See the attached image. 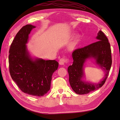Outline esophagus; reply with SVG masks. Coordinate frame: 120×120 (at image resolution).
<instances>
[{
    "label": "esophagus",
    "instance_id": "1",
    "mask_svg": "<svg viewBox=\"0 0 120 120\" xmlns=\"http://www.w3.org/2000/svg\"><path fill=\"white\" fill-rule=\"evenodd\" d=\"M69 62V59L67 58H62L60 59L59 60V64L60 65H64L65 64H68Z\"/></svg>",
    "mask_w": 120,
    "mask_h": 120
}]
</instances>
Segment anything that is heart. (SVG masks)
I'll list each match as a JSON object with an SVG mask.
<instances>
[{
  "mask_svg": "<svg viewBox=\"0 0 120 120\" xmlns=\"http://www.w3.org/2000/svg\"><path fill=\"white\" fill-rule=\"evenodd\" d=\"M79 41V35H77L76 36V38H75V40H74V41L72 42L71 43V48H74L75 46H76V45L77 44H78Z\"/></svg>",
  "mask_w": 120,
  "mask_h": 120,
  "instance_id": "b5f03b06",
  "label": "heart"
}]
</instances>
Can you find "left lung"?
Wrapping results in <instances>:
<instances>
[{
  "instance_id": "obj_1",
  "label": "left lung",
  "mask_w": 120,
  "mask_h": 120,
  "mask_svg": "<svg viewBox=\"0 0 120 120\" xmlns=\"http://www.w3.org/2000/svg\"><path fill=\"white\" fill-rule=\"evenodd\" d=\"M97 41L73 51V64L68 68L69 81L72 89L77 94L84 95L98 89L105 84L111 67L112 56L110 44L102 31H99ZM94 57L98 64L105 71V76L98 84H92L82 80L83 76V66L88 58Z\"/></svg>"
}]
</instances>
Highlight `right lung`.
<instances>
[{
    "instance_id": "1",
    "label": "right lung",
    "mask_w": 120,
    "mask_h": 120,
    "mask_svg": "<svg viewBox=\"0 0 120 120\" xmlns=\"http://www.w3.org/2000/svg\"><path fill=\"white\" fill-rule=\"evenodd\" d=\"M35 27L31 24L24 26L16 35L9 51V69L11 78L22 92L42 96L50 90L52 75L58 69L59 63L30 57L26 44Z\"/></svg>"
}]
</instances>
